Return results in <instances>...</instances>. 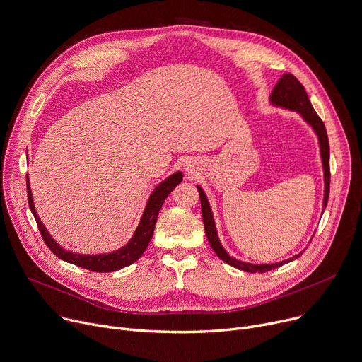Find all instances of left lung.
Here are the masks:
<instances>
[{"label":"left lung","instance_id":"1","mask_svg":"<svg viewBox=\"0 0 362 362\" xmlns=\"http://www.w3.org/2000/svg\"><path fill=\"white\" fill-rule=\"evenodd\" d=\"M270 100L273 104L298 111L302 114V117L313 127V129L316 131V134L319 137V144H320V154H322V163H323V172H325V198H323V208H326L327 199H329V183H331V169H329V140H327V133L323 121L320 119V117L316 114V111L313 110L308 92L305 89V86L300 83V81L293 76L291 74H284L279 82L276 83ZM198 192H199V198H201V206H202V218H204V225H205V233L208 237V241L211 244V247L214 248V251L216 252V255L228 262L229 266L237 267L243 272H248V273H266L270 270H274L277 267H281L286 262L296 259L298 257H300L303 252L298 254L296 257H291L286 261H280V262H274V264H248V262H243L238 261L233 257H229L226 254V251L222 248L219 240H218V234H216V228H215V222H214V216L211 212V206L208 204L206 196L204 193V190L198 186Z\"/></svg>","mask_w":362,"mask_h":362}]
</instances>
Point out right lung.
Wrapping results in <instances>:
<instances>
[{"instance_id": "add662e5", "label": "right lung", "mask_w": 362, "mask_h": 362, "mask_svg": "<svg viewBox=\"0 0 362 362\" xmlns=\"http://www.w3.org/2000/svg\"><path fill=\"white\" fill-rule=\"evenodd\" d=\"M182 182V173L177 172L175 175H172L170 177H168L164 182H161L154 192L151 193L150 199L147 202V206L144 209L141 222L137 228L136 234L133 235V238L129 240V243L122 247L118 251L110 252V254H98V255H81V254H75V252H69L64 251L63 248H60L56 241H53V238L49 235V233L46 231L45 225L42 223L40 218L36 214L35 209V204H33V198H31V190H30V185L27 182V198H28V206L30 211L35 215V219L37 222V228L42 234V238L45 241V244L49 247V250L59 257L63 261L72 262V264L90 270V272H96V273H110V272H117L119 269H124L129 264L136 262L143 252L146 251L153 233H154V226L157 222V216H158V211L161 209L164 201L169 196V193L176 187V185H179Z\"/></svg>"}]
</instances>
